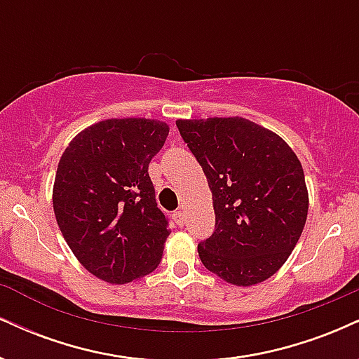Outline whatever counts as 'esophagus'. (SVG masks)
Segmentation results:
<instances>
[{
    "label": "esophagus",
    "mask_w": 359,
    "mask_h": 359,
    "mask_svg": "<svg viewBox=\"0 0 359 359\" xmlns=\"http://www.w3.org/2000/svg\"><path fill=\"white\" fill-rule=\"evenodd\" d=\"M174 221H175V224L177 226H184L185 224V216H184V211H175L174 212Z\"/></svg>",
    "instance_id": "obj_1"
}]
</instances>
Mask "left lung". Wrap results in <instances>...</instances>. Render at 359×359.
<instances>
[{"mask_svg": "<svg viewBox=\"0 0 359 359\" xmlns=\"http://www.w3.org/2000/svg\"><path fill=\"white\" fill-rule=\"evenodd\" d=\"M175 125L212 192L216 228L197 246L203 265L238 287L270 278L290 257L307 219L297 155L273 131L245 118Z\"/></svg>", "mask_w": 359, "mask_h": 359, "instance_id": "left-lung-1", "label": "left lung"}]
</instances>
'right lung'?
Here are the masks:
<instances>
[{
    "instance_id": "obj_1",
    "label": "right lung",
    "mask_w": 359,
    "mask_h": 359,
    "mask_svg": "<svg viewBox=\"0 0 359 359\" xmlns=\"http://www.w3.org/2000/svg\"><path fill=\"white\" fill-rule=\"evenodd\" d=\"M168 135L162 121L106 119L86 128L60 156L53 212L86 270L128 283L156 269L168 219L155 201L148 163Z\"/></svg>"
}]
</instances>
